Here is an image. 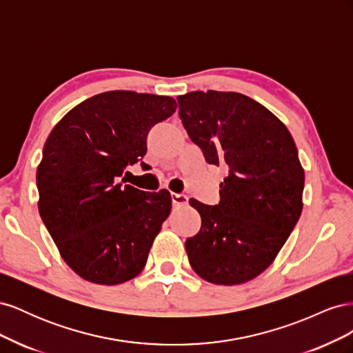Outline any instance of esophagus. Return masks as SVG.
<instances>
[{"mask_svg":"<svg viewBox=\"0 0 353 353\" xmlns=\"http://www.w3.org/2000/svg\"><path fill=\"white\" fill-rule=\"evenodd\" d=\"M172 205L174 206H184V205H187V201H188V197L185 196V194H176V193H172Z\"/></svg>","mask_w":353,"mask_h":353,"instance_id":"obj_1","label":"esophagus"}]
</instances>
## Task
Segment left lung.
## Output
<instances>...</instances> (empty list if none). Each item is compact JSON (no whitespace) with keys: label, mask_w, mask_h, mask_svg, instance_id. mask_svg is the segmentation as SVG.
<instances>
[{"label":"left lung","mask_w":353,"mask_h":353,"mask_svg":"<svg viewBox=\"0 0 353 353\" xmlns=\"http://www.w3.org/2000/svg\"><path fill=\"white\" fill-rule=\"evenodd\" d=\"M179 117L206 162L228 168L216 206L191 199L201 218L185 250L212 284L253 280L275 261L303 209L305 170L287 126L248 95L191 91L178 95Z\"/></svg>","instance_id":"left-lung-1"}]
</instances>
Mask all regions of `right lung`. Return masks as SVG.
Listing matches in <instances>:
<instances>
[{"instance_id":"add662e5","label":"right lung","mask_w":353,"mask_h":353,"mask_svg":"<svg viewBox=\"0 0 353 353\" xmlns=\"http://www.w3.org/2000/svg\"><path fill=\"white\" fill-rule=\"evenodd\" d=\"M175 110L168 95L108 91L74 105L52 128L37 169L38 210L81 279L116 285L144 270L172 197L165 188L123 185L119 176L144 157L148 131Z\"/></svg>"}]
</instances>
